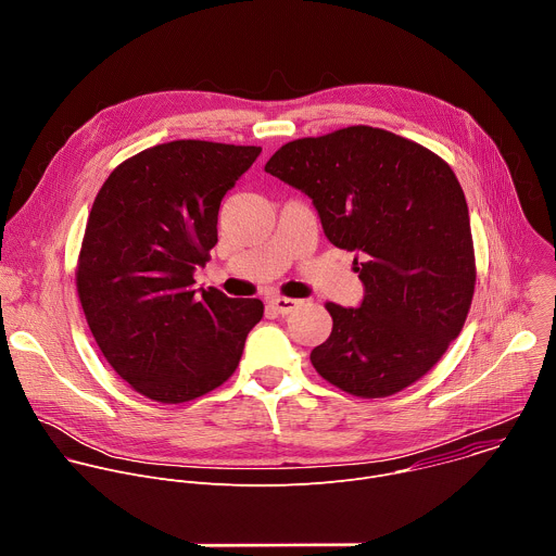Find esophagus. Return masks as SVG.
Returning a JSON list of instances; mask_svg holds the SVG:
<instances>
[{
    "instance_id": "obj_1",
    "label": "esophagus",
    "mask_w": 556,
    "mask_h": 556,
    "mask_svg": "<svg viewBox=\"0 0 556 556\" xmlns=\"http://www.w3.org/2000/svg\"><path fill=\"white\" fill-rule=\"evenodd\" d=\"M268 305H270L277 314H290V312L299 305V301H296V299H288V296H273V299L268 301Z\"/></svg>"
}]
</instances>
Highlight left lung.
Instances as JSON below:
<instances>
[{"label":"left lung","mask_w":556,"mask_h":556,"mask_svg":"<svg viewBox=\"0 0 556 556\" xmlns=\"http://www.w3.org/2000/svg\"><path fill=\"white\" fill-rule=\"evenodd\" d=\"M266 174L303 191L328 240L356 253L358 307L326 303L332 334L309 361L334 387L384 399L422 378L464 328L475 251L464 191L427 147L354 125L286 142Z\"/></svg>","instance_id":"obj_1"}]
</instances>
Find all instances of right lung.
Instances as JSON below:
<instances>
[{
	"instance_id": "obj_1",
	"label": "right lung",
	"mask_w": 556,
	"mask_h": 556,
	"mask_svg": "<svg viewBox=\"0 0 556 556\" xmlns=\"http://www.w3.org/2000/svg\"><path fill=\"white\" fill-rule=\"evenodd\" d=\"M262 147L174 140L121 163L103 182L76 264L88 326L112 369L147 399L178 405L226 382L260 299L195 290L217 244L222 198Z\"/></svg>"
}]
</instances>
